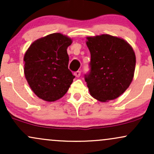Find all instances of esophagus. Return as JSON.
Segmentation results:
<instances>
[{
	"instance_id": "esophagus-1",
	"label": "esophagus",
	"mask_w": 154,
	"mask_h": 154,
	"mask_svg": "<svg viewBox=\"0 0 154 154\" xmlns=\"http://www.w3.org/2000/svg\"><path fill=\"white\" fill-rule=\"evenodd\" d=\"M74 75H75V76L76 77H79V76H80V75H81V72L80 71L75 72V73H74Z\"/></svg>"
}]
</instances>
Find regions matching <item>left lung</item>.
I'll list each match as a JSON object with an SVG mask.
<instances>
[{
  "label": "left lung",
  "mask_w": 154,
  "mask_h": 154,
  "mask_svg": "<svg viewBox=\"0 0 154 154\" xmlns=\"http://www.w3.org/2000/svg\"><path fill=\"white\" fill-rule=\"evenodd\" d=\"M87 39L91 59L85 80L90 93L101 102L115 99L133 79L135 52L128 42L117 37L101 35Z\"/></svg>",
  "instance_id": "8db88e82"
}]
</instances>
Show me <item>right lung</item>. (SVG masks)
<instances>
[{"label": "right lung", "instance_id": "obj_1", "mask_svg": "<svg viewBox=\"0 0 154 154\" xmlns=\"http://www.w3.org/2000/svg\"><path fill=\"white\" fill-rule=\"evenodd\" d=\"M71 38L53 33L35 40L24 56V75L35 94L55 101L66 94L75 76L68 69L67 48Z\"/></svg>", "mask_w": 154, "mask_h": 154}]
</instances>
